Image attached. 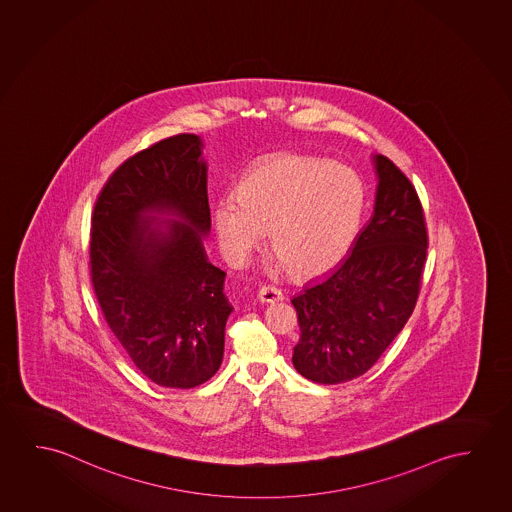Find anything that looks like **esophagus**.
<instances>
[{
    "mask_svg": "<svg viewBox=\"0 0 512 512\" xmlns=\"http://www.w3.org/2000/svg\"><path fill=\"white\" fill-rule=\"evenodd\" d=\"M259 301L262 303H275V301H280V299H284V294L282 291L278 289V287H273V285H264L262 289L259 291Z\"/></svg>",
    "mask_w": 512,
    "mask_h": 512,
    "instance_id": "obj_1",
    "label": "esophagus"
}]
</instances>
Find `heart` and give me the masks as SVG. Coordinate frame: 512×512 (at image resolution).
I'll list each match as a JSON object with an SVG mask.
<instances>
[{"label":"heart","mask_w":512,"mask_h":512,"mask_svg":"<svg viewBox=\"0 0 512 512\" xmlns=\"http://www.w3.org/2000/svg\"><path fill=\"white\" fill-rule=\"evenodd\" d=\"M365 186L353 168L330 159L273 152L239 182L236 198L214 207L223 250L244 260L269 230V246L289 273L312 278L349 252L362 223Z\"/></svg>","instance_id":"b5f03b06"}]
</instances>
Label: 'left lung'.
I'll list each match as a JSON object with an SVG mask.
<instances>
[{"mask_svg": "<svg viewBox=\"0 0 512 512\" xmlns=\"http://www.w3.org/2000/svg\"><path fill=\"white\" fill-rule=\"evenodd\" d=\"M374 214L331 275L303 287L292 305L299 342L292 363L303 378L337 385L378 362L417 305L427 257L424 209L415 186L376 154Z\"/></svg>", "mask_w": 512, "mask_h": 512, "instance_id": "left-lung-1", "label": "left lung"}]
</instances>
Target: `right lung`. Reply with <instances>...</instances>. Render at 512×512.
<instances>
[{
  "label": "right lung",
  "instance_id": "obj_1",
  "mask_svg": "<svg viewBox=\"0 0 512 512\" xmlns=\"http://www.w3.org/2000/svg\"><path fill=\"white\" fill-rule=\"evenodd\" d=\"M197 134L126 159L95 200L90 276L104 319L134 365L166 388H195L220 369L232 305L204 248L207 163Z\"/></svg>",
  "mask_w": 512,
  "mask_h": 512
}]
</instances>
